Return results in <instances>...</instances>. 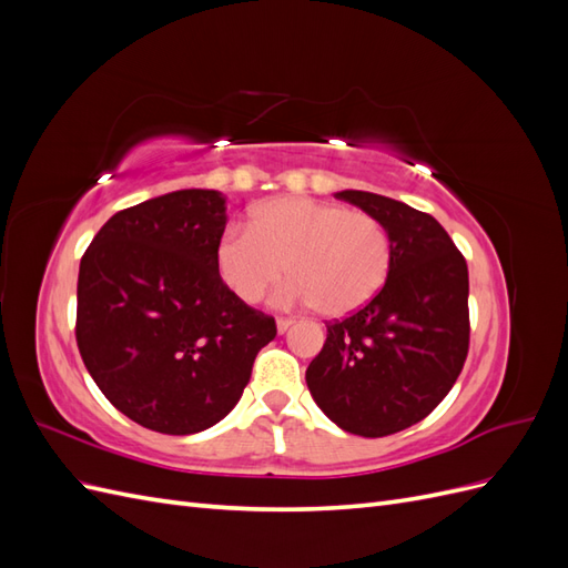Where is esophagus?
<instances>
[{
  "mask_svg": "<svg viewBox=\"0 0 568 568\" xmlns=\"http://www.w3.org/2000/svg\"><path fill=\"white\" fill-rule=\"evenodd\" d=\"M294 322H296L294 317H277V332H280V334H284V332L288 329V326L294 324Z\"/></svg>",
  "mask_w": 568,
  "mask_h": 568,
  "instance_id": "obj_1",
  "label": "esophagus"
}]
</instances>
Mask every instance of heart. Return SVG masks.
<instances>
[{"label": "heart", "instance_id": "obj_1", "mask_svg": "<svg viewBox=\"0 0 568 568\" xmlns=\"http://www.w3.org/2000/svg\"><path fill=\"white\" fill-rule=\"evenodd\" d=\"M286 272L282 305L315 303L322 315H348L388 277L390 239L379 220L336 203L284 196L263 203L246 232L217 246L220 277L236 298L257 303Z\"/></svg>", "mask_w": 568, "mask_h": 568}]
</instances>
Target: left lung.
Returning <instances> with one entry per match:
<instances>
[{
    "mask_svg": "<svg viewBox=\"0 0 568 568\" xmlns=\"http://www.w3.org/2000/svg\"><path fill=\"white\" fill-rule=\"evenodd\" d=\"M382 222L388 277L365 307L326 322L305 372L315 403L343 432L379 438L432 415L469 353V272L428 213L369 192H338Z\"/></svg>",
    "mask_w": 568,
    "mask_h": 568,
    "instance_id": "left-lung-1",
    "label": "left lung"
}]
</instances>
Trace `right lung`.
Here are the masks:
<instances>
[{
    "instance_id": "obj_1",
    "label": "right lung",
    "mask_w": 568,
    "mask_h": 568,
    "mask_svg": "<svg viewBox=\"0 0 568 568\" xmlns=\"http://www.w3.org/2000/svg\"><path fill=\"white\" fill-rule=\"evenodd\" d=\"M225 199L182 189L115 213L84 251L75 341L109 403L144 428L199 434L239 403L274 317L217 270Z\"/></svg>"
}]
</instances>
